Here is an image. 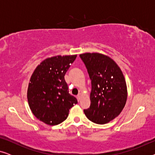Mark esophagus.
Returning a JSON list of instances; mask_svg holds the SVG:
<instances>
[{
    "label": "esophagus",
    "mask_w": 155,
    "mask_h": 155,
    "mask_svg": "<svg viewBox=\"0 0 155 155\" xmlns=\"http://www.w3.org/2000/svg\"><path fill=\"white\" fill-rule=\"evenodd\" d=\"M78 98L80 99V98H81V94H80V93H79V94H78Z\"/></svg>",
    "instance_id": "1"
}]
</instances>
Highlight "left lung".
Segmentation results:
<instances>
[{
	"instance_id": "1",
	"label": "left lung",
	"mask_w": 155,
	"mask_h": 155,
	"mask_svg": "<svg viewBox=\"0 0 155 155\" xmlns=\"http://www.w3.org/2000/svg\"><path fill=\"white\" fill-rule=\"evenodd\" d=\"M91 80L90 107L84 109L87 118L105 124L119 115L126 104L127 87L124 76L111 58L98 53L80 54Z\"/></svg>"
}]
</instances>
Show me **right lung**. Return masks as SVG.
I'll use <instances>...</instances> for the list:
<instances>
[{
  "label": "right lung",
  "mask_w": 155,
  "mask_h": 155,
  "mask_svg": "<svg viewBox=\"0 0 155 155\" xmlns=\"http://www.w3.org/2000/svg\"><path fill=\"white\" fill-rule=\"evenodd\" d=\"M77 55L57 56L40 63L34 71L27 90L29 108L41 121L50 126L66 119L69 109L78 103L69 94L64 76Z\"/></svg>",
  "instance_id": "obj_1"
}]
</instances>
